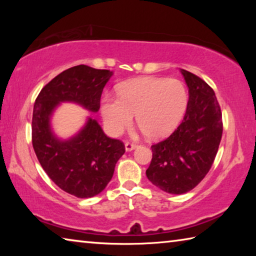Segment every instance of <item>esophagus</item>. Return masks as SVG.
<instances>
[{
  "label": "esophagus",
  "instance_id": "34e87169",
  "mask_svg": "<svg viewBox=\"0 0 256 256\" xmlns=\"http://www.w3.org/2000/svg\"><path fill=\"white\" fill-rule=\"evenodd\" d=\"M136 148V144H130V142H126V144H125V151H132V150H134Z\"/></svg>",
  "mask_w": 256,
  "mask_h": 256
}]
</instances>
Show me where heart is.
<instances>
[{
    "label": "heart",
    "mask_w": 256,
    "mask_h": 256,
    "mask_svg": "<svg viewBox=\"0 0 256 256\" xmlns=\"http://www.w3.org/2000/svg\"><path fill=\"white\" fill-rule=\"evenodd\" d=\"M188 106V92L180 80L144 76L118 86V98L104 96L100 114L107 132L118 136L136 122L151 140H162L175 131Z\"/></svg>",
    "instance_id": "b5f03b06"
}]
</instances>
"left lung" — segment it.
I'll return each instance as SVG.
<instances>
[{
    "label": "left lung",
    "instance_id": "8db88e82",
    "mask_svg": "<svg viewBox=\"0 0 256 256\" xmlns=\"http://www.w3.org/2000/svg\"><path fill=\"white\" fill-rule=\"evenodd\" d=\"M188 88L183 122L166 140L151 146L146 174L154 186L184 194L200 183L214 164L222 136V116L214 92L193 73L180 68Z\"/></svg>",
    "mask_w": 256,
    "mask_h": 256
}]
</instances>
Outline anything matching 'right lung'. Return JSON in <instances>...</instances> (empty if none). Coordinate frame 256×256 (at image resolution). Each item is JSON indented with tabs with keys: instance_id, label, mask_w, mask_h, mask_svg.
<instances>
[{
	"instance_id": "add662e5",
	"label": "right lung",
	"mask_w": 256,
	"mask_h": 256,
	"mask_svg": "<svg viewBox=\"0 0 256 256\" xmlns=\"http://www.w3.org/2000/svg\"><path fill=\"white\" fill-rule=\"evenodd\" d=\"M112 71L76 66L60 73L38 94L32 112V146L42 170L60 190L76 198H92L110 183L115 164L125 152L123 142L108 138L88 116L79 131L60 138L52 118L62 102L97 112L104 86Z\"/></svg>"
}]
</instances>
